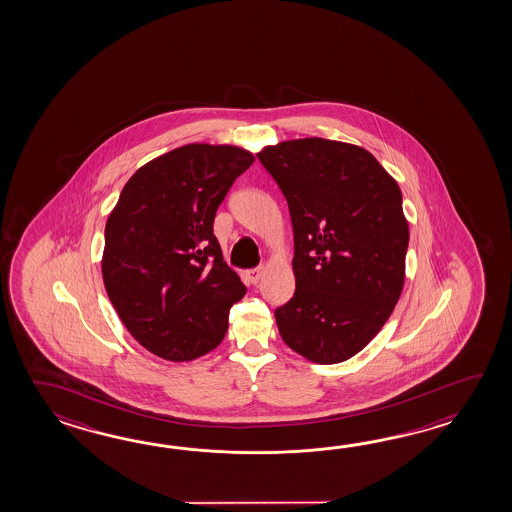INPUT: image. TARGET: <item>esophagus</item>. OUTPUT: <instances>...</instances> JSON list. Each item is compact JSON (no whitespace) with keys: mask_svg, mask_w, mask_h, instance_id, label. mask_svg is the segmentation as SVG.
Instances as JSON below:
<instances>
[{"mask_svg":"<svg viewBox=\"0 0 512 512\" xmlns=\"http://www.w3.org/2000/svg\"><path fill=\"white\" fill-rule=\"evenodd\" d=\"M261 276H263V269H261V267H254V269L247 271V278H249V282L254 283V285L260 282Z\"/></svg>","mask_w":512,"mask_h":512,"instance_id":"1","label":"esophagus"}]
</instances>
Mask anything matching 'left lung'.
<instances>
[{
    "label": "left lung",
    "instance_id": "8db88e82",
    "mask_svg": "<svg viewBox=\"0 0 512 512\" xmlns=\"http://www.w3.org/2000/svg\"><path fill=\"white\" fill-rule=\"evenodd\" d=\"M287 201L296 289L274 316L283 342L318 364L359 353L392 315L404 282L403 196L364 148L320 137L258 153Z\"/></svg>",
    "mask_w": 512,
    "mask_h": 512
}]
</instances>
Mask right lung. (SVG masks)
<instances>
[{"instance_id": "right-lung-1", "label": "right lung", "mask_w": 512, "mask_h": 512, "mask_svg": "<svg viewBox=\"0 0 512 512\" xmlns=\"http://www.w3.org/2000/svg\"><path fill=\"white\" fill-rule=\"evenodd\" d=\"M236 146L188 144L137 170L104 232L102 276L133 338L157 357L216 348L247 287L223 261L216 210L251 164Z\"/></svg>"}]
</instances>
